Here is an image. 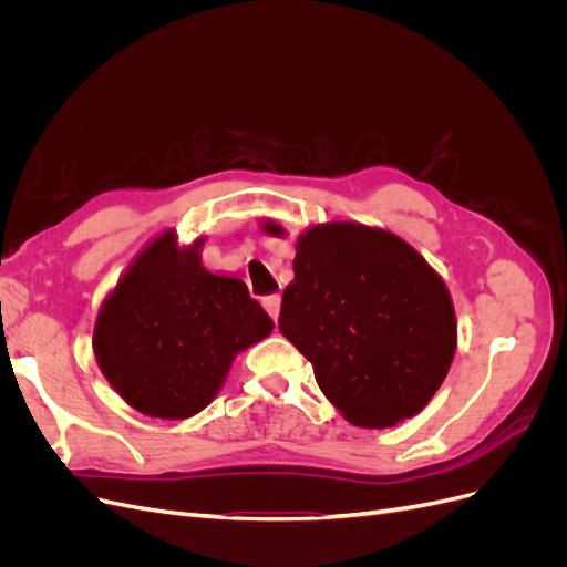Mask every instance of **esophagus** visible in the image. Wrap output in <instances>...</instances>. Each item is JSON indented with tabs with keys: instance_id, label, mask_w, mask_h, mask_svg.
<instances>
[{
	"instance_id": "1",
	"label": "esophagus",
	"mask_w": 567,
	"mask_h": 567,
	"mask_svg": "<svg viewBox=\"0 0 567 567\" xmlns=\"http://www.w3.org/2000/svg\"><path fill=\"white\" fill-rule=\"evenodd\" d=\"M262 305H265V310H267V315L277 321L279 319V312H281V296H267V298H262Z\"/></svg>"
}]
</instances>
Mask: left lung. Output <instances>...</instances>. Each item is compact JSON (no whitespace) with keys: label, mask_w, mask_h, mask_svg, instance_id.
<instances>
[{"label":"left lung","mask_w":567,"mask_h":567,"mask_svg":"<svg viewBox=\"0 0 567 567\" xmlns=\"http://www.w3.org/2000/svg\"><path fill=\"white\" fill-rule=\"evenodd\" d=\"M293 271L279 329L331 404L362 427L416 416L456 350L454 305L435 269L400 236L331 221L298 238Z\"/></svg>","instance_id":"obj_1"}]
</instances>
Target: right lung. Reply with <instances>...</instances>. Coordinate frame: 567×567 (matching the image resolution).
<instances>
[{
    "label": "right lung",
    "instance_id": "obj_1",
    "mask_svg": "<svg viewBox=\"0 0 567 567\" xmlns=\"http://www.w3.org/2000/svg\"><path fill=\"white\" fill-rule=\"evenodd\" d=\"M198 241L165 231L136 257L101 307L94 354L113 390L153 419H188L208 406L234 357L274 321L236 277L200 265Z\"/></svg>",
    "mask_w": 567,
    "mask_h": 567
}]
</instances>
